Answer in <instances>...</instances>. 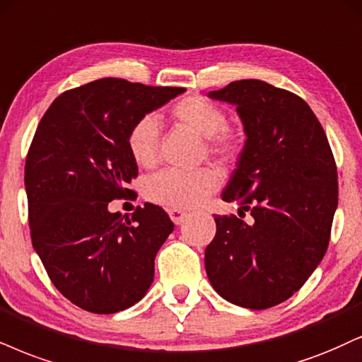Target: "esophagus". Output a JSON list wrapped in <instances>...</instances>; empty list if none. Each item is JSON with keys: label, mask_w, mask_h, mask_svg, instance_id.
<instances>
[{"label": "esophagus", "mask_w": 362, "mask_h": 362, "mask_svg": "<svg viewBox=\"0 0 362 362\" xmlns=\"http://www.w3.org/2000/svg\"><path fill=\"white\" fill-rule=\"evenodd\" d=\"M169 216H171V220L176 223V225H181L182 221H185V218L188 216V213L186 211H181V209H176V208H173V209H169Z\"/></svg>", "instance_id": "esophagus-1"}]
</instances>
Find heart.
<instances>
[{
    "instance_id": "heart-1",
    "label": "heart",
    "mask_w": 362,
    "mask_h": 362,
    "mask_svg": "<svg viewBox=\"0 0 362 362\" xmlns=\"http://www.w3.org/2000/svg\"><path fill=\"white\" fill-rule=\"evenodd\" d=\"M171 117L185 127L204 137L208 154L221 163H231L242 151L238 134L226 127V114L215 102L199 95L182 97L174 102L169 110ZM158 120L146 115L137 120L127 134V149L131 158L142 168L154 166L159 154ZM221 177L213 168H199L194 171L164 169L154 174L146 185V196L151 202L176 209L199 206L220 188Z\"/></svg>"
}]
</instances>
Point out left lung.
I'll use <instances>...</instances> for the list:
<instances>
[{
	"mask_svg": "<svg viewBox=\"0 0 362 362\" xmlns=\"http://www.w3.org/2000/svg\"><path fill=\"white\" fill-rule=\"evenodd\" d=\"M209 97L236 105L242 117L247 141L221 199L252 218L247 223L215 215L204 269L231 304L269 309L292 297L327 252L337 208L336 159L315 114L296 93L250 78Z\"/></svg>",
	"mask_w": 362,
	"mask_h": 362,
	"instance_id": "1",
	"label": "left lung"
}]
</instances>
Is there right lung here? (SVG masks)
<instances>
[{"label": "right lung", "instance_id": "obj_1", "mask_svg": "<svg viewBox=\"0 0 362 362\" xmlns=\"http://www.w3.org/2000/svg\"><path fill=\"white\" fill-rule=\"evenodd\" d=\"M185 90L93 80L60 93L40 120L25 164L31 243L52 284L80 309L115 314L153 284L174 223L151 203L124 221L109 203L137 196L129 189L137 176L131 127Z\"/></svg>", "mask_w": 362, "mask_h": 362}]
</instances>
